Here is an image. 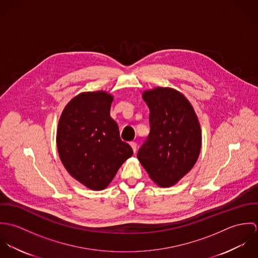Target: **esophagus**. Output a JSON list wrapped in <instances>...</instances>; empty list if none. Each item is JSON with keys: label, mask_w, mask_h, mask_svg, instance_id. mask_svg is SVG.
Listing matches in <instances>:
<instances>
[{"label": "esophagus", "mask_w": 258, "mask_h": 258, "mask_svg": "<svg viewBox=\"0 0 258 258\" xmlns=\"http://www.w3.org/2000/svg\"><path fill=\"white\" fill-rule=\"evenodd\" d=\"M130 146L133 149V152H134V153L137 152V143H136V142H131V143H130Z\"/></svg>", "instance_id": "34e87169"}]
</instances>
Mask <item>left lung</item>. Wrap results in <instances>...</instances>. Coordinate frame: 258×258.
<instances>
[{"instance_id": "obj_1", "label": "left lung", "mask_w": 258, "mask_h": 258, "mask_svg": "<svg viewBox=\"0 0 258 258\" xmlns=\"http://www.w3.org/2000/svg\"><path fill=\"white\" fill-rule=\"evenodd\" d=\"M150 134L138 159L150 179L161 187L177 184L195 166L202 148L198 116L183 93L171 87L145 90Z\"/></svg>"}]
</instances>
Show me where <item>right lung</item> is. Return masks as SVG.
<instances>
[{
    "label": "right lung",
    "mask_w": 258,
    "mask_h": 258,
    "mask_svg": "<svg viewBox=\"0 0 258 258\" xmlns=\"http://www.w3.org/2000/svg\"><path fill=\"white\" fill-rule=\"evenodd\" d=\"M113 95L81 92L66 105L58 120L56 146L69 174L90 189L107 187L133 150L120 139L111 118Z\"/></svg>",
    "instance_id": "obj_1"
}]
</instances>
